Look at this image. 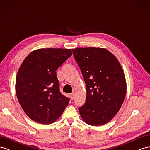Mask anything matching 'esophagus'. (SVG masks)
<instances>
[{"label": "esophagus", "mask_w": 150, "mask_h": 150, "mask_svg": "<svg viewBox=\"0 0 150 150\" xmlns=\"http://www.w3.org/2000/svg\"><path fill=\"white\" fill-rule=\"evenodd\" d=\"M74 96H75V93L74 92H72L71 93H70V98L71 99V100L74 99Z\"/></svg>", "instance_id": "34e87169"}]
</instances>
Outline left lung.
<instances>
[{"label": "left lung", "instance_id": "obj_1", "mask_svg": "<svg viewBox=\"0 0 150 150\" xmlns=\"http://www.w3.org/2000/svg\"><path fill=\"white\" fill-rule=\"evenodd\" d=\"M86 85L87 97L79 108L83 120L89 125L109 122L125 99L126 82L117 59L108 50L99 48L72 50Z\"/></svg>", "mask_w": 150, "mask_h": 150}]
</instances>
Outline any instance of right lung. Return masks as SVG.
I'll use <instances>...</instances> for the list:
<instances>
[{
  "label": "right lung",
  "instance_id": "1",
  "mask_svg": "<svg viewBox=\"0 0 150 150\" xmlns=\"http://www.w3.org/2000/svg\"><path fill=\"white\" fill-rule=\"evenodd\" d=\"M71 54L70 49H39L30 53L21 65L16 80V96L34 121L53 123L69 104V98L59 91L56 71Z\"/></svg>",
  "mask_w": 150,
  "mask_h": 150
}]
</instances>
